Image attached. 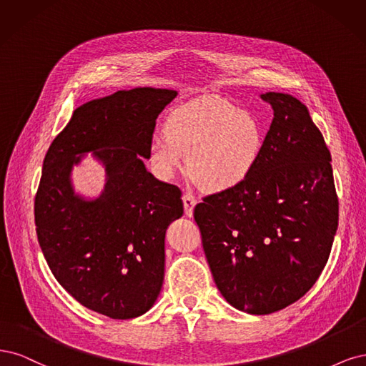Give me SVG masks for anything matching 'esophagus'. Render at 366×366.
Listing matches in <instances>:
<instances>
[{
	"label": "esophagus",
	"instance_id": "obj_1",
	"mask_svg": "<svg viewBox=\"0 0 366 366\" xmlns=\"http://www.w3.org/2000/svg\"><path fill=\"white\" fill-rule=\"evenodd\" d=\"M182 202H184L185 216L192 217V216H193V209H194V207H196V204H197V200H196L192 194L187 193V194L182 196Z\"/></svg>",
	"mask_w": 366,
	"mask_h": 366
}]
</instances>
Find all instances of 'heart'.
<instances>
[{"label":"heart","mask_w":366,"mask_h":366,"mask_svg":"<svg viewBox=\"0 0 366 366\" xmlns=\"http://www.w3.org/2000/svg\"><path fill=\"white\" fill-rule=\"evenodd\" d=\"M164 138L147 147L150 170L169 181L184 169L205 192L222 193L240 187L257 169L266 129L255 114L223 100H199L174 108L164 120Z\"/></svg>","instance_id":"heart-1"}]
</instances>
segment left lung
<instances>
[{
    "instance_id": "obj_1",
    "label": "left lung",
    "mask_w": 366,
    "mask_h": 366,
    "mask_svg": "<svg viewBox=\"0 0 366 366\" xmlns=\"http://www.w3.org/2000/svg\"><path fill=\"white\" fill-rule=\"evenodd\" d=\"M260 97L274 120L257 169L194 207L217 289L251 315L278 312L310 290L339 220L332 155L307 106L285 92Z\"/></svg>"
}]
</instances>
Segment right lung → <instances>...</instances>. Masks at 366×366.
<instances>
[{
	"instance_id": "right-lung-1",
	"label": "right lung",
	"mask_w": 366,
	"mask_h": 366,
	"mask_svg": "<svg viewBox=\"0 0 366 366\" xmlns=\"http://www.w3.org/2000/svg\"><path fill=\"white\" fill-rule=\"evenodd\" d=\"M176 96L144 86L81 104L44 159L34 199L42 254L74 300L112 320L153 307L164 281L166 231L184 214L179 188L158 181L143 161L158 115ZM88 152L105 169L96 198L76 194L71 178Z\"/></svg>"
}]
</instances>
